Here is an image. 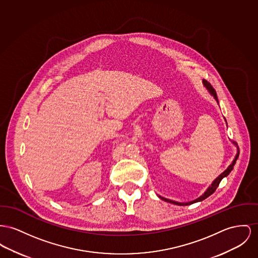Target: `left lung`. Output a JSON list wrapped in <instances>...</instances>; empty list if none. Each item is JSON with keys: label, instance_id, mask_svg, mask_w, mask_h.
<instances>
[{"label": "left lung", "instance_id": "obj_1", "mask_svg": "<svg viewBox=\"0 0 258 258\" xmlns=\"http://www.w3.org/2000/svg\"><path fill=\"white\" fill-rule=\"evenodd\" d=\"M204 83H205V85H206V88L210 91V93L213 95V97L215 98V100L218 102V98H217V95H216V92H215V90H214V88L212 87V85L209 83V82H207L206 80H204ZM238 157H239V155L236 156V158L234 159V161L232 162V164L225 170V171L218 177V178H216L215 179V181L211 184V186L207 189L206 192L202 196V197H200L199 199H197L196 201H192V202H189V203H186V204H180V203H177V202H173V201H170V200H167V199H164V198H162V197H159L162 201H165V202H167V203H170V204H173V205H177V206H189V205H191V204H195V203H198V202H202V201H204V200H206V198H208L210 195H212L214 191H215V189H217V187L219 186V184H220V182H221V180L223 179L224 177H226V176H228L229 174H230V172L233 170V168H234V165L236 164V161H237V159H238Z\"/></svg>", "mask_w": 258, "mask_h": 258}]
</instances>
